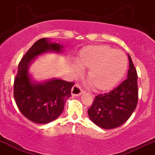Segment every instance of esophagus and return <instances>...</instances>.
I'll use <instances>...</instances> for the list:
<instances>
[{
    "label": "esophagus",
    "mask_w": 155,
    "mask_h": 155,
    "mask_svg": "<svg viewBox=\"0 0 155 155\" xmlns=\"http://www.w3.org/2000/svg\"><path fill=\"white\" fill-rule=\"evenodd\" d=\"M82 93H83V90H81V87H80L79 84H76L72 87V90H71L72 95L79 96L80 95H81Z\"/></svg>",
    "instance_id": "34e87169"
}]
</instances>
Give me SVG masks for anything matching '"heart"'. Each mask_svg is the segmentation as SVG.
<instances>
[{
    "instance_id": "obj_1",
    "label": "heart",
    "mask_w": 155,
    "mask_h": 155,
    "mask_svg": "<svg viewBox=\"0 0 155 155\" xmlns=\"http://www.w3.org/2000/svg\"><path fill=\"white\" fill-rule=\"evenodd\" d=\"M78 65L88 68L87 79L96 90H110L122 79L127 68V58L122 51L109 46L92 45L84 47L76 58ZM77 73L78 66H75Z\"/></svg>"
}]
</instances>
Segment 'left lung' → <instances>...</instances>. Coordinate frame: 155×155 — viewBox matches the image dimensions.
Returning a JSON list of instances; mask_svg holds the SVG:
<instances>
[{"label": "left lung", "mask_w": 155, "mask_h": 155, "mask_svg": "<svg viewBox=\"0 0 155 155\" xmlns=\"http://www.w3.org/2000/svg\"><path fill=\"white\" fill-rule=\"evenodd\" d=\"M127 79L107 93L95 96L87 110L90 120L104 129H114L123 124L136 109L138 99V75L128 54Z\"/></svg>", "instance_id": "obj_1"}]
</instances>
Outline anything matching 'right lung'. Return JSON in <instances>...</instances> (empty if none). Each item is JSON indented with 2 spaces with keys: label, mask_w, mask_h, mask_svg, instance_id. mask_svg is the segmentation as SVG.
<instances>
[{
  "label": "right lung",
  "mask_w": 155,
  "mask_h": 155,
  "mask_svg": "<svg viewBox=\"0 0 155 155\" xmlns=\"http://www.w3.org/2000/svg\"><path fill=\"white\" fill-rule=\"evenodd\" d=\"M62 48L59 44L41 38L28 49L18 65L14 82L15 102L21 113L35 123L47 124L61 114L67 99L71 96L74 83L54 79L44 83H33L28 66L38 55L49 51L61 52Z\"/></svg>",
  "instance_id": "right-lung-1"
}]
</instances>
